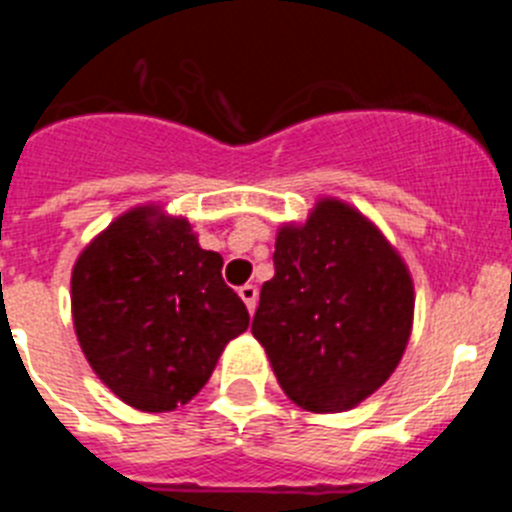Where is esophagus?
<instances>
[{"label":"esophagus","instance_id":"obj_1","mask_svg":"<svg viewBox=\"0 0 512 512\" xmlns=\"http://www.w3.org/2000/svg\"><path fill=\"white\" fill-rule=\"evenodd\" d=\"M238 295H241V300L246 302L248 312L256 310V302H259V289L253 287V284H243V287L238 289Z\"/></svg>","mask_w":512,"mask_h":512}]
</instances>
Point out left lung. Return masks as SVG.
I'll list each match as a JSON object with an SVG mask.
<instances>
[{"label": "left lung", "mask_w": 512, "mask_h": 512, "mask_svg": "<svg viewBox=\"0 0 512 512\" xmlns=\"http://www.w3.org/2000/svg\"><path fill=\"white\" fill-rule=\"evenodd\" d=\"M408 264L382 230L336 197L305 223H284L274 277L261 287L251 333L289 400L310 413H343L382 387L413 330Z\"/></svg>", "instance_id": "obj_1"}]
</instances>
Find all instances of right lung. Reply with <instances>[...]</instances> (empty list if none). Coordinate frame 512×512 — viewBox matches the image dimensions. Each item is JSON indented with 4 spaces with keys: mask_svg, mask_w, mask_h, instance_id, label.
<instances>
[{
    "mask_svg": "<svg viewBox=\"0 0 512 512\" xmlns=\"http://www.w3.org/2000/svg\"><path fill=\"white\" fill-rule=\"evenodd\" d=\"M71 315L94 374L143 413L187 405L251 320L223 256L161 205L122 212L79 253Z\"/></svg>",
    "mask_w": 512,
    "mask_h": 512,
    "instance_id": "obj_1",
    "label": "right lung"
}]
</instances>
